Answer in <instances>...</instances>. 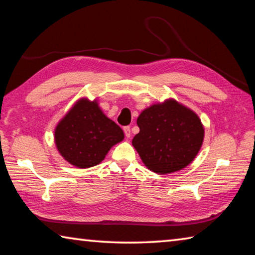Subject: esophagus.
I'll use <instances>...</instances> for the list:
<instances>
[{
  "mask_svg": "<svg viewBox=\"0 0 255 255\" xmlns=\"http://www.w3.org/2000/svg\"><path fill=\"white\" fill-rule=\"evenodd\" d=\"M124 132H125V135H126L127 138L130 137V135H131V133H130V127H129V126L124 127Z\"/></svg>",
  "mask_w": 255,
  "mask_h": 255,
  "instance_id": "esophagus-1",
  "label": "esophagus"
}]
</instances>
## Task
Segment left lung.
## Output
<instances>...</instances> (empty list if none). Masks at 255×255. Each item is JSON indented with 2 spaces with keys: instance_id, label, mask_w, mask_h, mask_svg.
<instances>
[{
  "instance_id": "1",
  "label": "left lung",
  "mask_w": 255,
  "mask_h": 255,
  "mask_svg": "<svg viewBox=\"0 0 255 255\" xmlns=\"http://www.w3.org/2000/svg\"><path fill=\"white\" fill-rule=\"evenodd\" d=\"M132 146L148 170L173 173L188 166L202 146L204 125L195 111L174 99L155 103L137 118Z\"/></svg>"
}]
</instances>
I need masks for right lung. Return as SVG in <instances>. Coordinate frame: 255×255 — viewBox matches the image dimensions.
I'll list each match as a JSON object with an SVG mask.
<instances>
[{
	"instance_id": "obj_1",
	"label": "right lung",
	"mask_w": 255,
	"mask_h": 255,
	"mask_svg": "<svg viewBox=\"0 0 255 255\" xmlns=\"http://www.w3.org/2000/svg\"><path fill=\"white\" fill-rule=\"evenodd\" d=\"M124 131L103 114L97 100H77L55 128L56 148L65 161L79 169L96 166L112 146L124 139Z\"/></svg>"
}]
</instances>
